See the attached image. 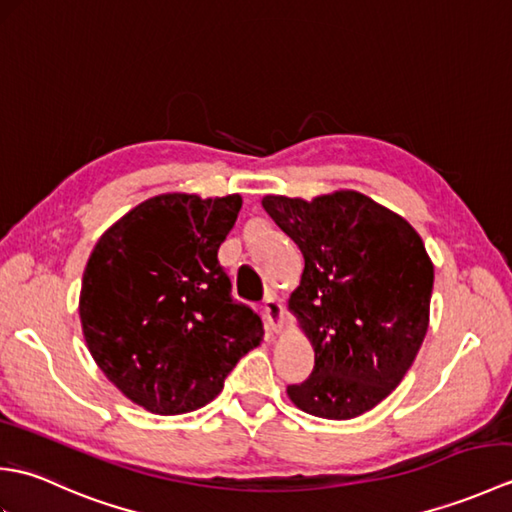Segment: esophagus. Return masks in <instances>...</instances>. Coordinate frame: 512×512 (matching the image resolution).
<instances>
[{
  "mask_svg": "<svg viewBox=\"0 0 512 512\" xmlns=\"http://www.w3.org/2000/svg\"><path fill=\"white\" fill-rule=\"evenodd\" d=\"M262 312H264L266 323L270 325V330L279 332L281 325H284V306H281L273 295H268L262 303Z\"/></svg>",
  "mask_w": 512,
  "mask_h": 512,
  "instance_id": "34e87169",
  "label": "esophagus"
}]
</instances>
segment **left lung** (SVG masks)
Segmentation results:
<instances>
[{"label": "left lung", "instance_id": "8db88e82", "mask_svg": "<svg viewBox=\"0 0 512 512\" xmlns=\"http://www.w3.org/2000/svg\"><path fill=\"white\" fill-rule=\"evenodd\" d=\"M262 206L306 262L288 308L314 369L288 396L319 418L361 416L400 385L427 334L433 264L422 239L358 191L266 195Z\"/></svg>", "mask_w": 512, "mask_h": 512}]
</instances>
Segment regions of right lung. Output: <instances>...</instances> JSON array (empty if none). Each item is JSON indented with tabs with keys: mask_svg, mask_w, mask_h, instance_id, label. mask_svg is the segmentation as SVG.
I'll return each instance as SVG.
<instances>
[{
	"mask_svg": "<svg viewBox=\"0 0 512 512\" xmlns=\"http://www.w3.org/2000/svg\"><path fill=\"white\" fill-rule=\"evenodd\" d=\"M239 209L237 193H162L107 228L88 259L85 343L101 372L151 413L204 407L262 341V319L233 301L217 262Z\"/></svg>",
	"mask_w": 512,
	"mask_h": 512,
	"instance_id": "add662e5",
	"label": "right lung"
}]
</instances>
